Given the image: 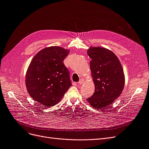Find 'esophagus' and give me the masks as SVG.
Wrapping results in <instances>:
<instances>
[{
    "mask_svg": "<svg viewBox=\"0 0 149 149\" xmlns=\"http://www.w3.org/2000/svg\"><path fill=\"white\" fill-rule=\"evenodd\" d=\"M83 80L81 79V80H79V81L78 83V84H83Z\"/></svg>",
    "mask_w": 149,
    "mask_h": 149,
    "instance_id": "esophagus-1",
    "label": "esophagus"
}]
</instances>
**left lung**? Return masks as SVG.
Returning a JSON list of instances; mask_svg holds the SVG:
<instances>
[{"mask_svg":"<svg viewBox=\"0 0 149 149\" xmlns=\"http://www.w3.org/2000/svg\"><path fill=\"white\" fill-rule=\"evenodd\" d=\"M87 53L91 59L90 69L95 86V91L87 101L97 109H106L123 91L125 76L123 66L118 56L107 48L91 47Z\"/></svg>","mask_w":149,"mask_h":149,"instance_id":"obj_1","label":"left lung"}]
</instances>
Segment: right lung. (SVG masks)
Masks as SVG:
<instances>
[{
	"label": "right lung",
	"mask_w": 149,
	"mask_h": 149,
	"mask_svg": "<svg viewBox=\"0 0 149 149\" xmlns=\"http://www.w3.org/2000/svg\"><path fill=\"white\" fill-rule=\"evenodd\" d=\"M70 49L49 47L38 52L31 61L25 76L29 95L45 107L55 106L71 84L63 60Z\"/></svg>",
	"instance_id": "right-lung-1"
}]
</instances>
